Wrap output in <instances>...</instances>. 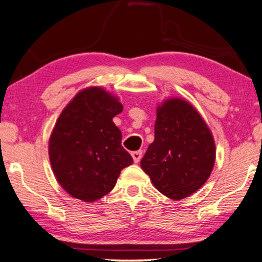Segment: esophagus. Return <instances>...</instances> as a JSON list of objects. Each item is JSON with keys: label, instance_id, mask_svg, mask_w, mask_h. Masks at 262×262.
Masks as SVG:
<instances>
[{"label": "esophagus", "instance_id": "1", "mask_svg": "<svg viewBox=\"0 0 262 262\" xmlns=\"http://www.w3.org/2000/svg\"><path fill=\"white\" fill-rule=\"evenodd\" d=\"M131 156H132V159H134V161H135V164H138V162L141 159V156H143V152L135 151V152L131 153Z\"/></svg>", "mask_w": 262, "mask_h": 262}]
</instances>
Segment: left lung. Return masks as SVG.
Masks as SVG:
<instances>
[{"label":"left lung","instance_id":"8db88e82","mask_svg":"<svg viewBox=\"0 0 262 262\" xmlns=\"http://www.w3.org/2000/svg\"><path fill=\"white\" fill-rule=\"evenodd\" d=\"M215 160V139L194 105L180 97L158 104L154 141L140 166L161 194L174 201L194 194L208 181Z\"/></svg>","mask_w":262,"mask_h":262}]
</instances>
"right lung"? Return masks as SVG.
<instances>
[{"instance_id":"obj_1","label":"right lung","mask_w":262,"mask_h":262,"mask_svg":"<svg viewBox=\"0 0 262 262\" xmlns=\"http://www.w3.org/2000/svg\"><path fill=\"white\" fill-rule=\"evenodd\" d=\"M119 98L97 85L72 98L55 122L49 157L58 183L74 199L95 202L114 189L121 170L132 165L113 118Z\"/></svg>"}]
</instances>
